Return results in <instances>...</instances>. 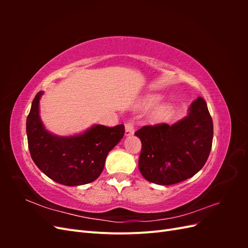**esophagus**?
I'll return each mask as SVG.
<instances>
[{
    "label": "esophagus",
    "instance_id": "34e87169",
    "mask_svg": "<svg viewBox=\"0 0 248 248\" xmlns=\"http://www.w3.org/2000/svg\"><path fill=\"white\" fill-rule=\"evenodd\" d=\"M134 133V128L132 123H126L125 124V136L126 137H131Z\"/></svg>",
    "mask_w": 248,
    "mask_h": 248
}]
</instances>
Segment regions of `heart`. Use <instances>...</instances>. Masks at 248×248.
<instances>
[{
    "label": "heart",
    "mask_w": 248,
    "mask_h": 248,
    "mask_svg": "<svg viewBox=\"0 0 248 248\" xmlns=\"http://www.w3.org/2000/svg\"><path fill=\"white\" fill-rule=\"evenodd\" d=\"M161 100V96L158 94H150L146 96L144 100L141 101V107L144 108H150L154 107L155 104ZM175 110L174 104L171 102H162L157 104V106L150 111L149 120L152 123H161L164 120H167Z\"/></svg>",
    "instance_id": "1"
}]
</instances>
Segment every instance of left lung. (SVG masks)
Segmentation results:
<instances>
[{"instance_id": "obj_1", "label": "left lung", "mask_w": 248, "mask_h": 248, "mask_svg": "<svg viewBox=\"0 0 248 248\" xmlns=\"http://www.w3.org/2000/svg\"><path fill=\"white\" fill-rule=\"evenodd\" d=\"M134 134L141 141L139 169L142 177L158 185H171L204 167L212 147L213 122L206 101L199 97L176 123L144 126Z\"/></svg>"}]
</instances>
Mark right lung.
I'll return each mask as SVG.
<instances>
[{
	"label": "right lung",
	"mask_w": 248,
	"mask_h": 248,
	"mask_svg": "<svg viewBox=\"0 0 248 248\" xmlns=\"http://www.w3.org/2000/svg\"><path fill=\"white\" fill-rule=\"evenodd\" d=\"M37 93L27 118L30 154L38 169L57 183L78 186L91 183L100 176L107 156L124 136V125L107 127L94 124L73 136H58L47 130L40 117Z\"/></svg>",
	"instance_id": "add662e5"
}]
</instances>
